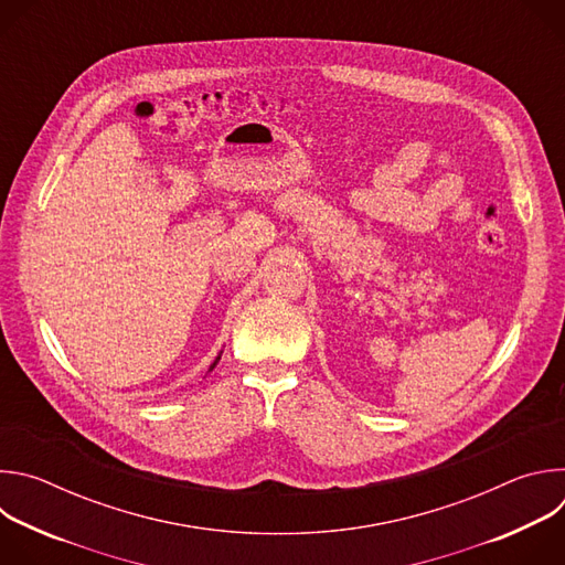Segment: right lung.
<instances>
[{"instance_id": "right-lung-1", "label": "right lung", "mask_w": 565, "mask_h": 565, "mask_svg": "<svg viewBox=\"0 0 565 565\" xmlns=\"http://www.w3.org/2000/svg\"><path fill=\"white\" fill-rule=\"evenodd\" d=\"M218 360H221V358H216V360H214V364H212V366H210V371H212V369H214V366H216V362H218Z\"/></svg>"}]
</instances>
